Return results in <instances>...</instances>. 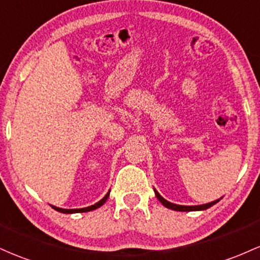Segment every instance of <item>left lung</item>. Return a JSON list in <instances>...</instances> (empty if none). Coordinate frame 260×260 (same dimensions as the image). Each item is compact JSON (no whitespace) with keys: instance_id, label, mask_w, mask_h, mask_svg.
Wrapping results in <instances>:
<instances>
[{"instance_id":"1","label":"left lung","mask_w":260,"mask_h":260,"mask_svg":"<svg viewBox=\"0 0 260 260\" xmlns=\"http://www.w3.org/2000/svg\"><path fill=\"white\" fill-rule=\"evenodd\" d=\"M154 192H155V196L156 199L159 200V201L161 202L162 205H164L167 209H170V210H174V211H182V212H190V211H204L206 209H210L211 206H213L215 204H217L221 199L218 200H215V201H211L209 204H204V205H195V206H184V205H176V204H173V202H169L168 200H165L160 193L158 192L155 189H154Z\"/></svg>"}]
</instances>
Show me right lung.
Returning a JSON list of instances; mask_svg holds the SVG:
<instances>
[{
  "label": "right lung",
  "instance_id": "right-lung-1",
  "mask_svg": "<svg viewBox=\"0 0 260 260\" xmlns=\"http://www.w3.org/2000/svg\"><path fill=\"white\" fill-rule=\"evenodd\" d=\"M108 196H110V191H108V192L106 193V195H105V198H102L101 200H100L99 202H96V204L91 205V206H88V207H84V209H61V207H56V206H53V205H51V207H53L54 210L59 211V212H61V213H78V212H88V211H92V210H96V209H99V207H101L102 205H104L105 202H106V200L108 199Z\"/></svg>",
  "mask_w": 260,
  "mask_h": 260
}]
</instances>
